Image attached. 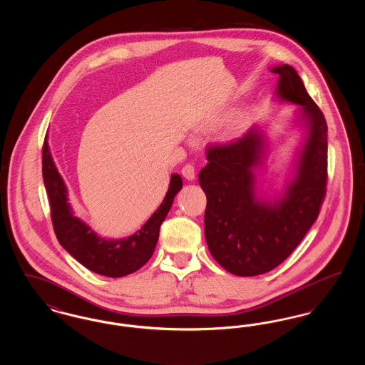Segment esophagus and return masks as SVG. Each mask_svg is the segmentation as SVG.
I'll list each match as a JSON object with an SVG mask.
<instances>
[{
    "label": "esophagus",
    "instance_id": "esophagus-1",
    "mask_svg": "<svg viewBox=\"0 0 365 365\" xmlns=\"http://www.w3.org/2000/svg\"><path fill=\"white\" fill-rule=\"evenodd\" d=\"M182 175L187 179V180H194L195 179V170L191 164H186L183 168H182Z\"/></svg>",
    "mask_w": 365,
    "mask_h": 365
}]
</instances>
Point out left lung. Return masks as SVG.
<instances>
[{"label":"left lung","instance_id":"8db88e82","mask_svg":"<svg viewBox=\"0 0 365 365\" xmlns=\"http://www.w3.org/2000/svg\"><path fill=\"white\" fill-rule=\"evenodd\" d=\"M279 98L301 105L308 137L297 174L283 198L269 204L257 200L255 168L261 163L262 137L250 128L242 138L210 143L208 164L198 174L207 195L205 240L209 252L226 271L256 277L277 268L307 235L319 216L327 187V123L297 71L283 64Z\"/></svg>","mask_w":365,"mask_h":365}]
</instances>
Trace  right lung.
Returning <instances> with one entry per match:
<instances>
[{
	"mask_svg": "<svg viewBox=\"0 0 365 365\" xmlns=\"http://www.w3.org/2000/svg\"><path fill=\"white\" fill-rule=\"evenodd\" d=\"M42 176L51 204L53 228L60 245L87 269L109 278H122L142 268L156 247L160 226L168 215L182 178L173 174L164 201L134 235L124 240L100 238L81 219L75 217L67 198V187L53 163L48 140L42 148Z\"/></svg>",
	"mask_w": 365,
	"mask_h": 365,
	"instance_id": "add662e5",
	"label": "right lung"
}]
</instances>
